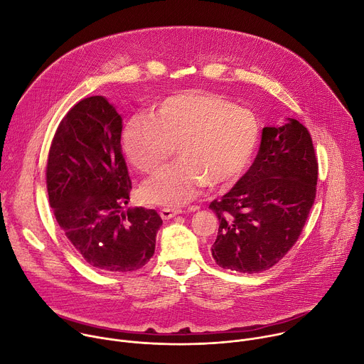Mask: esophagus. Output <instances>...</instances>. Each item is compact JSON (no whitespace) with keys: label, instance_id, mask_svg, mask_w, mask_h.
Returning <instances> with one entry per match:
<instances>
[{"label":"esophagus","instance_id":"34e87169","mask_svg":"<svg viewBox=\"0 0 364 364\" xmlns=\"http://www.w3.org/2000/svg\"><path fill=\"white\" fill-rule=\"evenodd\" d=\"M182 210L181 209H175V208H164L161 209V216L162 220H171V218L179 215Z\"/></svg>","mask_w":364,"mask_h":364}]
</instances>
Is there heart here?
Returning <instances> with one entry per match:
<instances>
[{
    "label": "heart",
    "instance_id": "b5f03b06",
    "mask_svg": "<svg viewBox=\"0 0 364 364\" xmlns=\"http://www.w3.org/2000/svg\"><path fill=\"white\" fill-rule=\"evenodd\" d=\"M259 137L257 116L227 97L186 90L166 97L151 114L129 119L122 132V149L140 172H155L178 151V162L144 182V200L182 206L208 183H234L247 169Z\"/></svg>",
    "mask_w": 364,
    "mask_h": 364
}]
</instances>
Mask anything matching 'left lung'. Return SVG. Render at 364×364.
Returning a JSON list of instances; mask_svg holds the SVG:
<instances>
[{"instance_id": "obj_1", "label": "left lung", "mask_w": 364, "mask_h": 364, "mask_svg": "<svg viewBox=\"0 0 364 364\" xmlns=\"http://www.w3.org/2000/svg\"><path fill=\"white\" fill-rule=\"evenodd\" d=\"M318 165L309 130L288 117L264 127L247 173L209 208L220 220L215 262L244 274L275 265L299 240L316 199Z\"/></svg>"}]
</instances>
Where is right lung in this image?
<instances>
[{"label":"right lung","mask_w":364,"mask_h":364,"mask_svg":"<svg viewBox=\"0 0 364 364\" xmlns=\"http://www.w3.org/2000/svg\"><path fill=\"white\" fill-rule=\"evenodd\" d=\"M122 127V116L106 97L80 100L57 127L46 172L60 228L86 262L106 272L146 265L162 225L154 209L126 208L132 182Z\"/></svg>","instance_id":"1"}]
</instances>
